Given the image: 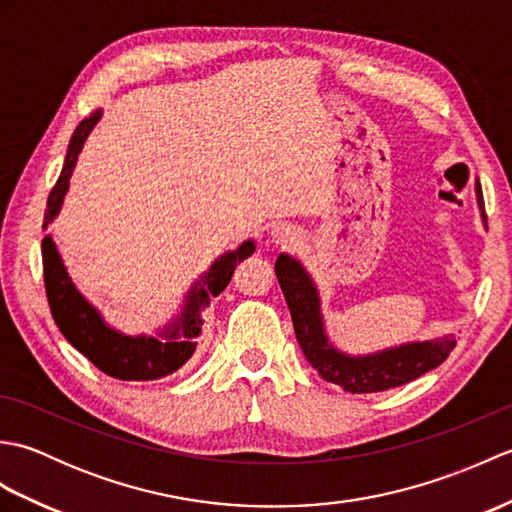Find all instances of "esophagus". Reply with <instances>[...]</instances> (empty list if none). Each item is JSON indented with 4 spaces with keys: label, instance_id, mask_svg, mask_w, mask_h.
<instances>
[{
    "label": "esophagus",
    "instance_id": "1",
    "mask_svg": "<svg viewBox=\"0 0 512 512\" xmlns=\"http://www.w3.org/2000/svg\"><path fill=\"white\" fill-rule=\"evenodd\" d=\"M273 235H275V242H279V244H288V242H292V239H297V233L292 231L290 226H277L275 231H273Z\"/></svg>",
    "mask_w": 512,
    "mask_h": 512
}]
</instances>
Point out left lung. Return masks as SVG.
<instances>
[{
    "label": "left lung",
    "mask_w": 512,
    "mask_h": 512,
    "mask_svg": "<svg viewBox=\"0 0 512 512\" xmlns=\"http://www.w3.org/2000/svg\"><path fill=\"white\" fill-rule=\"evenodd\" d=\"M475 195L482 220L486 222L480 180H475ZM275 273L281 290H284L297 341L308 363L317 369L323 380L343 387L350 394H372V391L405 385L442 365L453 352L455 336L447 334L436 341L405 343L367 356L343 354L328 341L321 317L319 290L306 268L295 257L281 253L275 262Z\"/></svg>",
    "instance_id": "obj_1"
}]
</instances>
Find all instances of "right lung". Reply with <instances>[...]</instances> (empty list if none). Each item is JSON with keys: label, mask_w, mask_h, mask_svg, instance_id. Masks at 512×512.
Instances as JSON below:
<instances>
[{"label": "right lung", "mask_w": 512, "mask_h": 512, "mask_svg": "<svg viewBox=\"0 0 512 512\" xmlns=\"http://www.w3.org/2000/svg\"><path fill=\"white\" fill-rule=\"evenodd\" d=\"M99 118L101 110H96L88 118H83L79 127L74 129L61 176L48 195L43 228H48V224L61 211L76 160H79L85 138L90 136ZM253 253L255 242L246 239L237 250H231V253H224L220 259H215L209 273H204L200 281H195L189 295L184 297L187 301H184L180 317L173 319L165 330L158 332V336H127L110 328L103 321L99 310L76 290L52 237L46 235L41 242L43 284H46L54 323L59 325L61 334L68 339V343H72V347H76L90 363L99 367L103 374L118 380H156L173 374L187 363L195 352V345H198L195 336H200L202 332L200 310L209 306L211 297L220 295L228 286V281H231L237 264L244 262Z\"/></svg>", "instance_id": "add662e5"}]
</instances>
